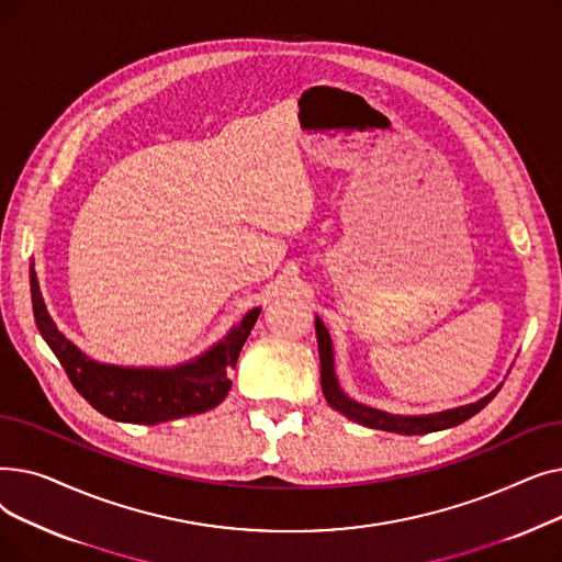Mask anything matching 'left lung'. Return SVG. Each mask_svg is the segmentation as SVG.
I'll return each mask as SVG.
<instances>
[{
  "mask_svg": "<svg viewBox=\"0 0 562 562\" xmlns=\"http://www.w3.org/2000/svg\"><path fill=\"white\" fill-rule=\"evenodd\" d=\"M316 341H318V358H321V387H323V396L330 403L333 409L341 412L344 417L358 422L362 426L369 428H378V430H390V432H398V435H426V432H435V430H445V428H453L462 422H467L469 417H474L476 412H481L501 390V385L490 392L487 396H483L476 403H469L462 407H453V409H445V412H435V415H417V417H403V415H390V412H382L369 405H362L358 401L348 398L335 375V358H333V339L328 328L323 326V321L316 316Z\"/></svg>",
  "mask_w": 562,
  "mask_h": 562,
  "instance_id": "1",
  "label": "left lung"
}]
</instances>
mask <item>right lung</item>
Masks as SVG:
<instances>
[{
	"label": "right lung",
	"instance_id": "obj_1",
	"mask_svg": "<svg viewBox=\"0 0 562 562\" xmlns=\"http://www.w3.org/2000/svg\"><path fill=\"white\" fill-rule=\"evenodd\" d=\"M29 284H32L36 326L56 360L66 369L72 387L100 415L125 424L155 426L216 407L232 387L227 369L236 364V358H239L261 312L259 307L250 310L241 323H236L225 335V339L184 364L117 367L88 358L56 328L43 301L34 261L32 269H29Z\"/></svg>",
	"mask_w": 562,
	"mask_h": 562
}]
</instances>
